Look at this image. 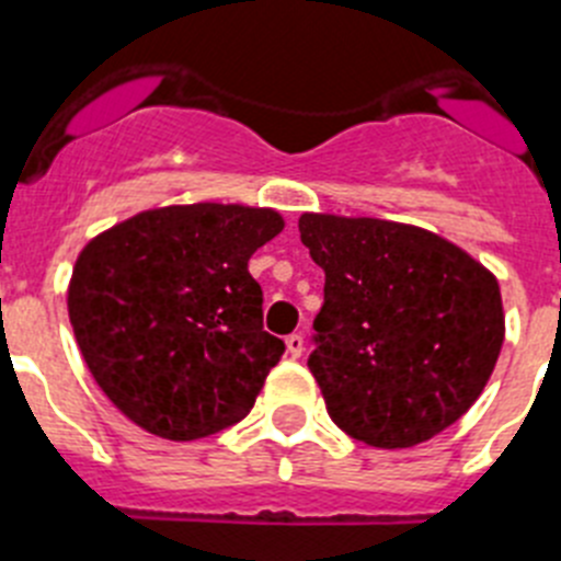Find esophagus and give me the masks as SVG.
<instances>
[{
  "instance_id": "34e87169",
  "label": "esophagus",
  "mask_w": 561,
  "mask_h": 561,
  "mask_svg": "<svg viewBox=\"0 0 561 561\" xmlns=\"http://www.w3.org/2000/svg\"><path fill=\"white\" fill-rule=\"evenodd\" d=\"M285 347H287V355H290V358H299L301 353H305V339H301V335H287L285 339Z\"/></svg>"
}]
</instances>
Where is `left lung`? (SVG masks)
Segmentation results:
<instances>
[{
	"instance_id": "8db88e82",
	"label": "left lung",
	"mask_w": 561,
	"mask_h": 561,
	"mask_svg": "<svg viewBox=\"0 0 561 561\" xmlns=\"http://www.w3.org/2000/svg\"><path fill=\"white\" fill-rule=\"evenodd\" d=\"M299 233L324 271L308 367L335 426L409 449L466 415L505 339L489 267L407 222L308 211Z\"/></svg>"
}]
</instances>
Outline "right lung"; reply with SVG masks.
Returning a JSON list of instances; mask_svg holds the SVG:
<instances>
[{
    "instance_id": "1",
    "label": "right lung",
    "mask_w": 561,
    "mask_h": 561,
    "mask_svg": "<svg viewBox=\"0 0 561 561\" xmlns=\"http://www.w3.org/2000/svg\"><path fill=\"white\" fill-rule=\"evenodd\" d=\"M285 228L274 208L194 203L140 211L92 237L67 310L106 398L163 440L240 423L285 341L262 330L248 260Z\"/></svg>"
}]
</instances>
